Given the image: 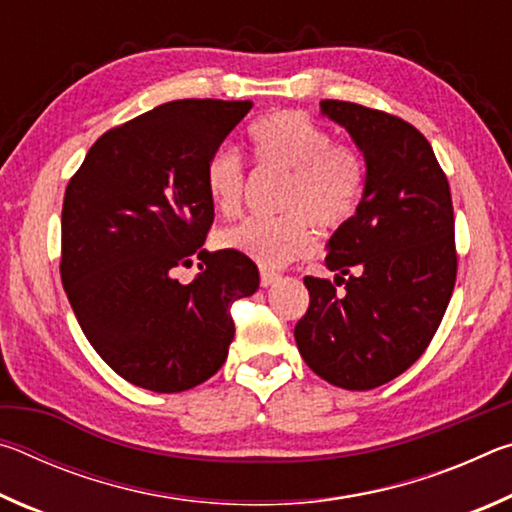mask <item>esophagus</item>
<instances>
[{
  "label": "esophagus",
  "mask_w": 512,
  "mask_h": 512,
  "mask_svg": "<svg viewBox=\"0 0 512 512\" xmlns=\"http://www.w3.org/2000/svg\"><path fill=\"white\" fill-rule=\"evenodd\" d=\"M277 273H273V271H266V268H262V273H259V284H262V287H271V284L277 280Z\"/></svg>",
  "instance_id": "1"
}]
</instances>
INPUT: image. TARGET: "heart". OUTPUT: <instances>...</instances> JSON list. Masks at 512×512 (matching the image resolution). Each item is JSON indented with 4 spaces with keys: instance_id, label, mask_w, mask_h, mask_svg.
<instances>
[{
    "instance_id": "obj_1",
    "label": "heart",
    "mask_w": 512,
    "mask_h": 512,
    "mask_svg": "<svg viewBox=\"0 0 512 512\" xmlns=\"http://www.w3.org/2000/svg\"><path fill=\"white\" fill-rule=\"evenodd\" d=\"M248 146L259 173H282L275 219H246L219 232L221 248L280 268L307 255L314 228L334 232L359 210L368 183V160L359 144L332 133L305 112L280 110L248 128ZM205 189L214 210L237 216L244 205L246 169L237 151L216 149L205 164Z\"/></svg>"
}]
</instances>
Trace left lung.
Wrapping results in <instances>:
<instances>
[{"instance_id": "1", "label": "left lung", "mask_w": 512, "mask_h": 512, "mask_svg": "<svg viewBox=\"0 0 512 512\" xmlns=\"http://www.w3.org/2000/svg\"><path fill=\"white\" fill-rule=\"evenodd\" d=\"M368 160L357 214L329 239L334 282L305 277L309 309L293 334L307 366L345 391L402 375L436 334L456 282L452 192L409 121L350 101H320ZM345 286V292H336Z\"/></svg>"}]
</instances>
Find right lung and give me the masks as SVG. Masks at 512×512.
<instances>
[{
  "label": "right lung",
  "mask_w": 512,
  "mask_h": 512,
  "mask_svg": "<svg viewBox=\"0 0 512 512\" xmlns=\"http://www.w3.org/2000/svg\"><path fill=\"white\" fill-rule=\"evenodd\" d=\"M250 101H171L103 133L69 178L60 280L108 366L153 393H180L223 366L232 302L259 273L237 250L207 253L214 205L205 164ZM202 259L189 285L172 273Z\"/></svg>",
  "instance_id": "add662e5"
}]
</instances>
